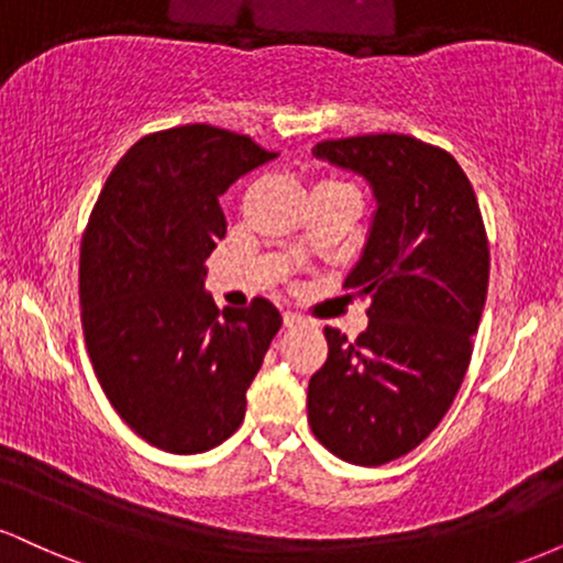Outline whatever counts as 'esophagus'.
<instances>
[{
    "label": "esophagus",
    "mask_w": 563,
    "mask_h": 563,
    "mask_svg": "<svg viewBox=\"0 0 563 563\" xmlns=\"http://www.w3.org/2000/svg\"><path fill=\"white\" fill-rule=\"evenodd\" d=\"M301 322H303L301 314H296V312H283V325H286V328H296V325H301Z\"/></svg>",
    "instance_id": "obj_1"
}]
</instances>
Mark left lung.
Returning a JSON list of instances; mask_svg holds the SVG:
<instances>
[{
    "label": "left lung",
    "mask_w": 563,
    "mask_h": 563,
    "mask_svg": "<svg viewBox=\"0 0 563 563\" xmlns=\"http://www.w3.org/2000/svg\"><path fill=\"white\" fill-rule=\"evenodd\" d=\"M314 156L363 174L378 209L344 283L371 299V322L354 341L325 328L307 418L335 457L380 466L416 450L461 389L487 299V230L474 187L442 147L360 134L322 140Z\"/></svg>",
    "instance_id": "obj_1"
}]
</instances>
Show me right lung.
<instances>
[{"mask_svg": "<svg viewBox=\"0 0 563 563\" xmlns=\"http://www.w3.org/2000/svg\"><path fill=\"white\" fill-rule=\"evenodd\" d=\"M275 156L211 124L153 132L113 166L89 214L84 341L115 412L153 448L206 452L243 423L283 318L262 296L219 312L203 262L228 232L219 196Z\"/></svg>", "mask_w": 563, "mask_h": 563, "instance_id": "obj_1", "label": "right lung"}]
</instances>
